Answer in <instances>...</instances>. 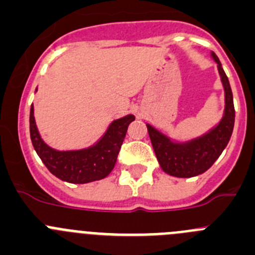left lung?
Masks as SVG:
<instances>
[{
  "mask_svg": "<svg viewBox=\"0 0 255 255\" xmlns=\"http://www.w3.org/2000/svg\"><path fill=\"white\" fill-rule=\"evenodd\" d=\"M211 57L217 63L225 93L224 114L220 122L201 136L185 141L170 138L148 123L146 125L157 161L162 170L169 175L192 178L205 173L219 159L233 134L235 109L230 82L216 54L211 52Z\"/></svg>",
  "mask_w": 255,
  "mask_h": 255,
  "instance_id": "left-lung-1",
  "label": "left lung"
}]
</instances>
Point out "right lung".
Segmentation results:
<instances>
[{"label":"right lung","instance_id":"obj_1","mask_svg":"<svg viewBox=\"0 0 255 255\" xmlns=\"http://www.w3.org/2000/svg\"><path fill=\"white\" fill-rule=\"evenodd\" d=\"M133 121L134 116L132 114L114 119L104 134L89 147L61 151L50 147L42 138L34 118V105L31 104L30 138L34 150L54 176L63 182L85 184L104 179L111 174L116 165L128 126Z\"/></svg>","mask_w":255,"mask_h":255}]
</instances>
